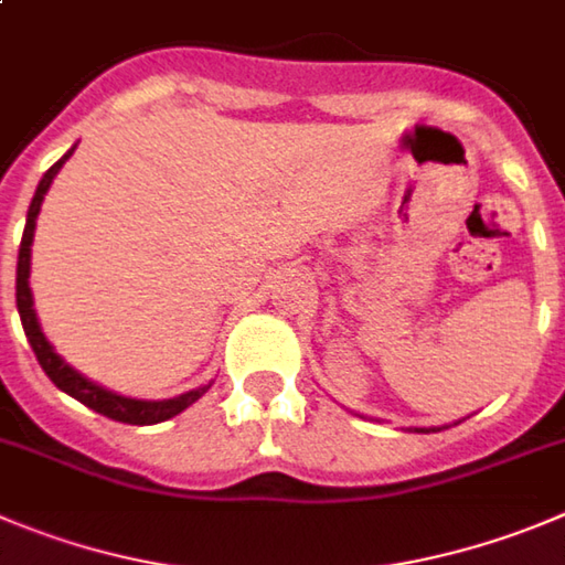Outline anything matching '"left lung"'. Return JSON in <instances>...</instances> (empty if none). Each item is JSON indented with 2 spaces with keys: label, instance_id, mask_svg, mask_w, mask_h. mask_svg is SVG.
Wrapping results in <instances>:
<instances>
[{
  "label": "left lung",
  "instance_id": "left-lung-1",
  "mask_svg": "<svg viewBox=\"0 0 565 565\" xmlns=\"http://www.w3.org/2000/svg\"><path fill=\"white\" fill-rule=\"evenodd\" d=\"M420 431H426V429H420Z\"/></svg>",
  "mask_w": 565,
  "mask_h": 565
}]
</instances>
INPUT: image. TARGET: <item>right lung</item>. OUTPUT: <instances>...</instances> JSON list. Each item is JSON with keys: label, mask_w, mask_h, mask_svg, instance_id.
Masks as SVG:
<instances>
[{"label": "right lung", "mask_w": 565, "mask_h": 565, "mask_svg": "<svg viewBox=\"0 0 565 565\" xmlns=\"http://www.w3.org/2000/svg\"><path fill=\"white\" fill-rule=\"evenodd\" d=\"M72 152H75V147H72V150H68L66 156L61 158V161H55L50 170L44 172L39 189H35L33 203H30L28 225H24V236H21V247H19V270H15V307H19L21 326H24V334H28L30 345H33L39 365L44 367V373L52 379V384H55V387H61L63 393H68L72 398H77L81 404H86L88 409L105 415V418L119 420V424H136V426L161 424V420H167V418H172V415L183 413V409H186L189 404L198 402L200 395H203L209 387L192 390V393H183V395H178V398H170V402H136V398H125V395H116V393H110V390H103L99 384L83 379L81 373L75 371V367H68L66 362H63L61 356L52 351V345L46 342V337L41 334L39 320H35L33 295H30V284H28V278H30V245H33L35 217H39L41 203H44V194H46V189H50L52 178L57 175V170H61L63 163H66V158L72 156Z\"/></svg>", "instance_id": "add662e5"}]
</instances>
